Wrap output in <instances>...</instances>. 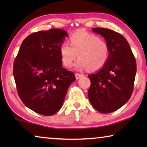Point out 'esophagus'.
I'll return each instance as SVG.
<instances>
[{
    "label": "esophagus",
    "instance_id": "esophagus-1",
    "mask_svg": "<svg viewBox=\"0 0 147 147\" xmlns=\"http://www.w3.org/2000/svg\"><path fill=\"white\" fill-rule=\"evenodd\" d=\"M84 76V74H80V73H75V76L76 79H79L83 77Z\"/></svg>",
    "mask_w": 147,
    "mask_h": 147
}]
</instances>
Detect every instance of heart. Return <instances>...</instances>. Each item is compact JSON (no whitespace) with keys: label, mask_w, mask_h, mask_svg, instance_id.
I'll use <instances>...</instances> for the list:
<instances>
[{"label":"heart","mask_w":147,"mask_h":147,"mask_svg":"<svg viewBox=\"0 0 147 147\" xmlns=\"http://www.w3.org/2000/svg\"><path fill=\"white\" fill-rule=\"evenodd\" d=\"M69 43H63L59 47L62 63L71 67L77 56L74 67L77 69H88L95 71L103 67L109 58L108 44L96 35L86 32H77L69 38ZM78 55H77V54Z\"/></svg>","instance_id":"1"}]
</instances>
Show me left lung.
Instances as JSON below:
<instances>
[{"mask_svg": "<svg viewBox=\"0 0 147 147\" xmlns=\"http://www.w3.org/2000/svg\"><path fill=\"white\" fill-rule=\"evenodd\" d=\"M109 46L106 63L95 74L88 75L91 86L88 98L93 108L102 113L117 110L131 97L137 71L136 61L130 45L118 32L94 28Z\"/></svg>", "mask_w": 147, "mask_h": 147, "instance_id": "left-lung-1", "label": "left lung"}]
</instances>
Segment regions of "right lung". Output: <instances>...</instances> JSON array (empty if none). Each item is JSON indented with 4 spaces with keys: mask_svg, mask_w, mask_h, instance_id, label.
Listing matches in <instances>:
<instances>
[{
    "mask_svg": "<svg viewBox=\"0 0 147 147\" xmlns=\"http://www.w3.org/2000/svg\"><path fill=\"white\" fill-rule=\"evenodd\" d=\"M67 36L64 30L55 28L29 35L14 60L13 74L19 97L41 115L58 112L76 80L73 72L62 67L59 47Z\"/></svg>",
    "mask_w": 147,
    "mask_h": 147,
    "instance_id": "right-lung-1",
    "label": "right lung"
}]
</instances>
